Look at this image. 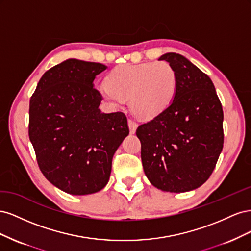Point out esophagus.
I'll return each instance as SVG.
<instances>
[{"mask_svg":"<svg viewBox=\"0 0 251 251\" xmlns=\"http://www.w3.org/2000/svg\"><path fill=\"white\" fill-rule=\"evenodd\" d=\"M127 124H128V127H130L131 134H134V133L136 132V128H137L138 125L136 124L133 119H128V120H127Z\"/></svg>","mask_w":251,"mask_h":251,"instance_id":"1","label":"esophagus"}]
</instances>
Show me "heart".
I'll return each mask as SVG.
<instances>
[{"label": "heart", "mask_w": 251, "mask_h": 251, "mask_svg": "<svg viewBox=\"0 0 251 251\" xmlns=\"http://www.w3.org/2000/svg\"><path fill=\"white\" fill-rule=\"evenodd\" d=\"M101 95L112 103L128 100L132 112L151 120L168 109L178 90V75L168 62L120 65L105 77Z\"/></svg>", "instance_id": "heart-1"}]
</instances>
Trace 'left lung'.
Returning <instances> with one entry per match:
<instances>
[{
    "label": "left lung",
    "instance_id": "1",
    "mask_svg": "<svg viewBox=\"0 0 251 251\" xmlns=\"http://www.w3.org/2000/svg\"><path fill=\"white\" fill-rule=\"evenodd\" d=\"M178 75V90L161 115L138 126L143 171L163 192L200 187L214 171L224 142L223 110L211 79L178 53L159 57Z\"/></svg>",
    "mask_w": 251,
    "mask_h": 251
}]
</instances>
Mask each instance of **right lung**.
Wrapping results in <instances>:
<instances>
[{
  "instance_id": "add662e5",
  "label": "right lung",
  "mask_w": 251,
  "mask_h": 251,
  "mask_svg": "<svg viewBox=\"0 0 251 251\" xmlns=\"http://www.w3.org/2000/svg\"><path fill=\"white\" fill-rule=\"evenodd\" d=\"M100 63L69 58L47 72L29 104V138L48 181L70 195L100 192L110 179L112 159L128 135L124 113H101L96 75Z\"/></svg>"
}]
</instances>
